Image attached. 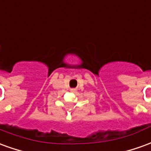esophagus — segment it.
Returning a JSON list of instances; mask_svg holds the SVG:
<instances>
[{
  "mask_svg": "<svg viewBox=\"0 0 151 151\" xmlns=\"http://www.w3.org/2000/svg\"><path fill=\"white\" fill-rule=\"evenodd\" d=\"M71 91H75V90H74V89H72V90H71Z\"/></svg>",
  "mask_w": 151,
  "mask_h": 151,
  "instance_id": "esophagus-1",
  "label": "esophagus"
}]
</instances>
